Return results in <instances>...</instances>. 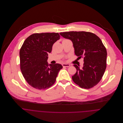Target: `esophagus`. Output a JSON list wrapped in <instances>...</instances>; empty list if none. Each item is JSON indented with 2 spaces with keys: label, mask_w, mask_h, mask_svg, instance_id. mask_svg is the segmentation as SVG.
I'll use <instances>...</instances> for the list:
<instances>
[{
  "label": "esophagus",
  "mask_w": 123,
  "mask_h": 123,
  "mask_svg": "<svg viewBox=\"0 0 123 123\" xmlns=\"http://www.w3.org/2000/svg\"><path fill=\"white\" fill-rule=\"evenodd\" d=\"M62 66L63 67H70V65L69 64H66V63H63L62 64Z\"/></svg>",
  "instance_id": "obj_1"
}]
</instances>
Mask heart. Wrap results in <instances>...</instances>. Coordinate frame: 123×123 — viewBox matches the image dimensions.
Here are the masks:
<instances>
[{
    "label": "heart",
    "mask_w": 123,
    "mask_h": 123,
    "mask_svg": "<svg viewBox=\"0 0 123 123\" xmlns=\"http://www.w3.org/2000/svg\"><path fill=\"white\" fill-rule=\"evenodd\" d=\"M66 40H67V39H64V40H63V41H66Z\"/></svg>",
    "instance_id": "obj_1"
}]
</instances>
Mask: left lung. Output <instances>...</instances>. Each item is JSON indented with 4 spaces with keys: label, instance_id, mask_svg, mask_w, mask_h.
Listing matches in <instances>:
<instances>
[{
    "label": "left lung",
    "instance_id": "left-lung-1",
    "mask_svg": "<svg viewBox=\"0 0 123 123\" xmlns=\"http://www.w3.org/2000/svg\"><path fill=\"white\" fill-rule=\"evenodd\" d=\"M60 34L72 41L76 55L84 58L82 69L74 65L77 70L72 77L74 82L86 89L96 86L101 80L106 67L107 52L101 39L93 33L84 31Z\"/></svg>",
    "mask_w": 123,
    "mask_h": 123
}]
</instances>
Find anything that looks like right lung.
<instances>
[{
    "instance_id": "add662e5",
    "label": "right lung",
    "mask_w": 123,
    "mask_h": 123,
    "mask_svg": "<svg viewBox=\"0 0 123 123\" xmlns=\"http://www.w3.org/2000/svg\"><path fill=\"white\" fill-rule=\"evenodd\" d=\"M60 38L58 33H35L24 41L19 52L20 69L32 87L45 89L55 83L62 66L58 63L49 65L47 61L53 44Z\"/></svg>"
}]
</instances>
